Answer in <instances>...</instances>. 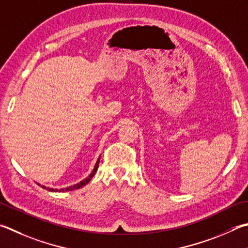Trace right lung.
Listing matches in <instances>:
<instances>
[{
  "label": "right lung",
  "instance_id": "obj_1",
  "mask_svg": "<svg viewBox=\"0 0 248 248\" xmlns=\"http://www.w3.org/2000/svg\"><path fill=\"white\" fill-rule=\"evenodd\" d=\"M100 158H101V157H98V159H97V161H96V164H95V166H94V169L92 170V172L89 174V177H87V178H85L84 180H82V181H80V182H79V183H77V184H74V186H67V187H64V188H53V187H46V186H41V184H39V186H41V187L46 188V190H47V191H49V192H65V191L78 190V188L84 186L85 184H87V183H89L90 181H91V179L94 177V174H95L96 170H97V168H98V163H100Z\"/></svg>",
  "mask_w": 248,
  "mask_h": 248
}]
</instances>
